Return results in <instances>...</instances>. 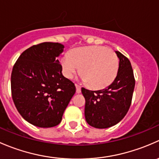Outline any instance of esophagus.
<instances>
[{"mask_svg": "<svg viewBox=\"0 0 159 159\" xmlns=\"http://www.w3.org/2000/svg\"><path fill=\"white\" fill-rule=\"evenodd\" d=\"M75 87H76V92L77 93H81V86L78 85V84H75Z\"/></svg>", "mask_w": 159, "mask_h": 159, "instance_id": "esophagus-1", "label": "esophagus"}]
</instances>
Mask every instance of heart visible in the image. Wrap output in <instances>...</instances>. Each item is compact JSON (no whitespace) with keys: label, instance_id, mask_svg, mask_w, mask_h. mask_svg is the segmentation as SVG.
Returning a JSON list of instances; mask_svg holds the SVG:
<instances>
[{"label":"heart","instance_id":"1","mask_svg":"<svg viewBox=\"0 0 159 159\" xmlns=\"http://www.w3.org/2000/svg\"><path fill=\"white\" fill-rule=\"evenodd\" d=\"M62 72L71 78L79 70L81 78L93 89H102L110 85L118 70V56L104 46H89L73 49L61 61Z\"/></svg>","mask_w":159,"mask_h":159}]
</instances>
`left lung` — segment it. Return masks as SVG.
<instances>
[{
  "label": "left lung",
  "mask_w": 159,
  "mask_h": 159,
  "mask_svg": "<svg viewBox=\"0 0 159 159\" xmlns=\"http://www.w3.org/2000/svg\"><path fill=\"white\" fill-rule=\"evenodd\" d=\"M116 78L106 89L89 91L81 89L85 98L84 116L88 124L96 129H107L115 125L124 118L132 99L134 81L129 60L119 51Z\"/></svg>",
  "instance_id": "1"
}]
</instances>
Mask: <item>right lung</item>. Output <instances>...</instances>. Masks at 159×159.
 I'll list each match as a JSON object with an SVG mask.
<instances>
[{
  "mask_svg": "<svg viewBox=\"0 0 159 159\" xmlns=\"http://www.w3.org/2000/svg\"><path fill=\"white\" fill-rule=\"evenodd\" d=\"M65 46L44 42L25 50L11 73L14 103L24 119L40 128H51L61 121L75 94V84L62 75L57 57Z\"/></svg>",
  "mask_w": 159,
  "mask_h": 159,
  "instance_id": "add662e5",
  "label": "right lung"
}]
</instances>
